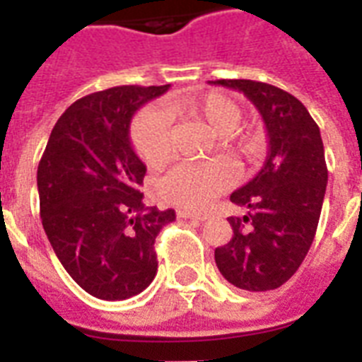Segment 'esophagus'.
Masks as SVG:
<instances>
[{
	"label": "esophagus",
	"mask_w": 362,
	"mask_h": 362,
	"mask_svg": "<svg viewBox=\"0 0 362 362\" xmlns=\"http://www.w3.org/2000/svg\"><path fill=\"white\" fill-rule=\"evenodd\" d=\"M178 218H184V220H195V221H204L209 218V214H203V212H189V210H178L176 212Z\"/></svg>",
	"instance_id": "34e87169"
}]
</instances>
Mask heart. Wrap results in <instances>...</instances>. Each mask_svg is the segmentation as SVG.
Returning <instances> with one entry per match:
<instances>
[{
  "instance_id": "obj_1",
  "label": "heart",
  "mask_w": 362,
  "mask_h": 362,
  "mask_svg": "<svg viewBox=\"0 0 362 362\" xmlns=\"http://www.w3.org/2000/svg\"><path fill=\"white\" fill-rule=\"evenodd\" d=\"M169 115L203 122L214 135L227 136L223 150L233 158H250L259 150L257 139H233L240 127L242 109L220 92L201 93L167 105ZM232 136L229 137L228 135ZM131 142L148 167H161L170 156V127L161 110L144 109L131 122ZM231 184V173L220 163H180L159 182L165 201L184 209H203Z\"/></svg>"
}]
</instances>
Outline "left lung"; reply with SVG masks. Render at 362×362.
Returning <instances> with one entry per match:
<instances>
[{
  "label": "left lung",
  "mask_w": 362,
  "mask_h": 362,
  "mask_svg": "<svg viewBox=\"0 0 362 362\" xmlns=\"http://www.w3.org/2000/svg\"><path fill=\"white\" fill-rule=\"evenodd\" d=\"M246 95L263 118L269 153L252 180L231 193L246 206L229 218L233 237L216 247L218 269L246 291H270L298 270L315 237L327 189L321 133L300 101L280 88L255 81H210Z\"/></svg>",
  "instance_id": "obj_1"
}]
</instances>
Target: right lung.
<instances>
[{
  "label": "right lung",
  "mask_w": 362,
  "mask_h": 362,
  "mask_svg": "<svg viewBox=\"0 0 362 362\" xmlns=\"http://www.w3.org/2000/svg\"><path fill=\"white\" fill-rule=\"evenodd\" d=\"M165 86H116L78 99L59 116L37 169L41 220L67 274L86 293L124 300L158 272L153 242L175 210L144 206L146 165L131 118Z\"/></svg>",
  "instance_id": "1"
}]
</instances>
